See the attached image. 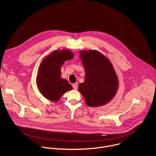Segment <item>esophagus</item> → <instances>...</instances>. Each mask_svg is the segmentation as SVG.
<instances>
[{
	"mask_svg": "<svg viewBox=\"0 0 156 156\" xmlns=\"http://www.w3.org/2000/svg\"><path fill=\"white\" fill-rule=\"evenodd\" d=\"M72 86H73V89H74V90H77V89H78V83H73V84H72Z\"/></svg>",
	"mask_w": 156,
	"mask_h": 156,
	"instance_id": "esophagus-1",
	"label": "esophagus"
}]
</instances>
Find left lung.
Segmentation results:
<instances>
[{"label": "left lung", "instance_id": "obj_1", "mask_svg": "<svg viewBox=\"0 0 156 156\" xmlns=\"http://www.w3.org/2000/svg\"><path fill=\"white\" fill-rule=\"evenodd\" d=\"M85 70V79L78 90L90 107L102 106L115 96L119 89L116 72L109 59L96 50L80 52Z\"/></svg>", "mask_w": 156, "mask_h": 156}]
</instances>
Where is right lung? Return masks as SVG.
<instances>
[{"label":"right lung","instance_id":"right-lung-1","mask_svg":"<svg viewBox=\"0 0 156 156\" xmlns=\"http://www.w3.org/2000/svg\"><path fill=\"white\" fill-rule=\"evenodd\" d=\"M73 53L68 49L55 50L41 61L37 70L36 83L41 94L51 102H57L72 86L61 78V67L66 60L73 58Z\"/></svg>","mask_w":156,"mask_h":156}]
</instances>
